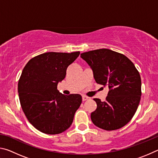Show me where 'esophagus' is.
<instances>
[{
  "instance_id": "esophagus-1",
  "label": "esophagus",
  "mask_w": 158,
  "mask_h": 158,
  "mask_svg": "<svg viewBox=\"0 0 158 158\" xmlns=\"http://www.w3.org/2000/svg\"><path fill=\"white\" fill-rule=\"evenodd\" d=\"M89 98L87 97V96H85V95H83L82 96V100L83 101H85V100H89Z\"/></svg>"
}]
</instances>
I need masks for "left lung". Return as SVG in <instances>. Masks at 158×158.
<instances>
[{
	"label": "left lung",
	"mask_w": 158,
	"mask_h": 158,
	"mask_svg": "<svg viewBox=\"0 0 158 158\" xmlns=\"http://www.w3.org/2000/svg\"><path fill=\"white\" fill-rule=\"evenodd\" d=\"M81 58L92 69L95 81L109 87L105 102L94 98L97 109L90 118L93 124L105 130L119 129L130 122L141 95L140 74L129 58L108 49L82 53Z\"/></svg>",
	"instance_id": "obj_1"
}]
</instances>
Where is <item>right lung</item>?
Wrapping results in <instances>:
<instances>
[{"label": "right lung", "mask_w": 158, "mask_h": 158, "mask_svg": "<svg viewBox=\"0 0 158 158\" xmlns=\"http://www.w3.org/2000/svg\"><path fill=\"white\" fill-rule=\"evenodd\" d=\"M79 54L44 53L31 58L23 69L18 83L21 108L28 121L42 132L57 135L73 123L82 98L79 94H62L57 85Z\"/></svg>", "instance_id": "right-lung-1"}]
</instances>
